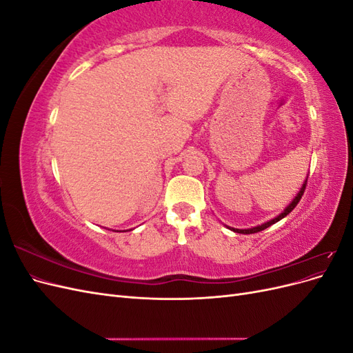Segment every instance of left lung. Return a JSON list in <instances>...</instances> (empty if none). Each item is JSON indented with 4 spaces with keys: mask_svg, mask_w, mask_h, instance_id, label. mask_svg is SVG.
Returning <instances> with one entry per match:
<instances>
[{
    "mask_svg": "<svg viewBox=\"0 0 353 353\" xmlns=\"http://www.w3.org/2000/svg\"><path fill=\"white\" fill-rule=\"evenodd\" d=\"M306 183H307V176H306V179H305V183L302 184V187H301V190H299V193L294 196V199L288 203L287 205V208L280 213V215H276L275 218H272L271 221H266V222H263V223H261V225H258V227H252V228H248V230H240V228H232V227H228L227 225V228H230L231 231H234V232H239V234H253V232H259V231H262V230H265V228H268V227H271L272 223H275V222H279V221H281L284 216H287L288 213H290L296 206H297V203L301 201V199H302V196H303V191H305V188H306Z\"/></svg>",
    "mask_w": 353,
    "mask_h": 353,
    "instance_id": "left-lung-1",
    "label": "left lung"
}]
</instances>
